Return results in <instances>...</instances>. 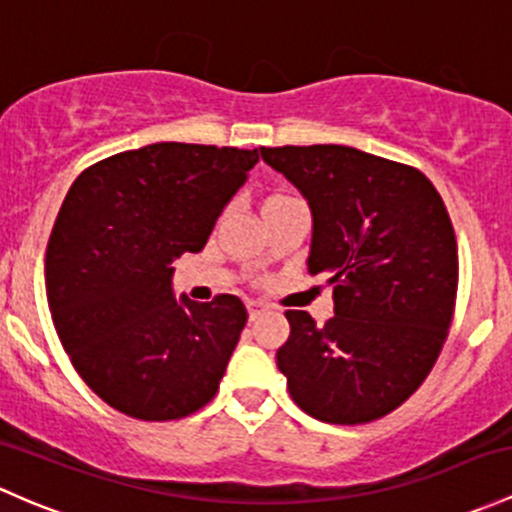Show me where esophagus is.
Returning a JSON list of instances; mask_svg holds the SVG:
<instances>
[{
	"label": "esophagus",
	"mask_w": 512,
	"mask_h": 512,
	"mask_svg": "<svg viewBox=\"0 0 512 512\" xmlns=\"http://www.w3.org/2000/svg\"><path fill=\"white\" fill-rule=\"evenodd\" d=\"M267 311V306L262 304V301H247V314H250V321H255V319H260L262 314H265Z\"/></svg>",
	"instance_id": "1"
}]
</instances>
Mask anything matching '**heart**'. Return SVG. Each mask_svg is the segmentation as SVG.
Masks as SVG:
<instances>
[{
  "instance_id": "1",
  "label": "heart",
  "mask_w": 512,
  "mask_h": 512,
  "mask_svg": "<svg viewBox=\"0 0 512 512\" xmlns=\"http://www.w3.org/2000/svg\"><path fill=\"white\" fill-rule=\"evenodd\" d=\"M284 198H292V196H284V193H277V196L267 198V203H274V201H284ZM267 203H265V206H267Z\"/></svg>"
}]
</instances>
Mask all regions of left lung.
Instances as JSON below:
<instances>
[{"mask_svg": "<svg viewBox=\"0 0 512 512\" xmlns=\"http://www.w3.org/2000/svg\"><path fill=\"white\" fill-rule=\"evenodd\" d=\"M314 215L309 274L336 314L287 311L277 351L292 400L328 424H365L407 402L437 363L459 287L454 225L414 166L341 144L262 147Z\"/></svg>", "mask_w": 512, "mask_h": 512, "instance_id": "8db88e82", "label": "left lung"}]
</instances>
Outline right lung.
I'll use <instances>...</instances> for the list:
<instances>
[{"label":"right lung","instance_id":"obj_1","mask_svg":"<svg viewBox=\"0 0 512 512\" xmlns=\"http://www.w3.org/2000/svg\"><path fill=\"white\" fill-rule=\"evenodd\" d=\"M257 149L159 142L88 166L46 247L53 326L85 385L127 417L206 407L247 324L245 304L171 292V262L208 242Z\"/></svg>","mask_w":512,"mask_h":512}]
</instances>
